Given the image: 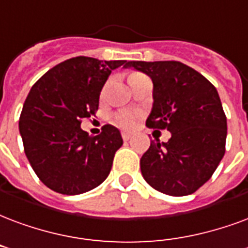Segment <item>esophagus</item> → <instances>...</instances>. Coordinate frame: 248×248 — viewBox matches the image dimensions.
Returning <instances> with one entry per match:
<instances>
[{
    "label": "esophagus",
    "instance_id": "1",
    "mask_svg": "<svg viewBox=\"0 0 248 248\" xmlns=\"http://www.w3.org/2000/svg\"><path fill=\"white\" fill-rule=\"evenodd\" d=\"M130 138H131V134H130V133H122V139H124V140H129Z\"/></svg>",
    "mask_w": 248,
    "mask_h": 248
}]
</instances>
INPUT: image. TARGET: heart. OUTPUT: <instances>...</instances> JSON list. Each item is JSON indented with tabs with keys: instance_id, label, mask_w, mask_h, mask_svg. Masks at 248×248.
Masks as SVG:
<instances>
[{
	"instance_id": "heart-1",
	"label": "heart",
	"mask_w": 248,
	"mask_h": 248,
	"mask_svg": "<svg viewBox=\"0 0 248 248\" xmlns=\"http://www.w3.org/2000/svg\"><path fill=\"white\" fill-rule=\"evenodd\" d=\"M143 75L140 73H133L130 75L129 80L135 78H140ZM137 119H138V114L133 111V110H124V111H119L118 114L114 117V124L119 127H122L124 130H131L137 124Z\"/></svg>"
}]
</instances>
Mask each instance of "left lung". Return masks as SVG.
Here are the masks:
<instances>
[{
  "label": "left lung",
  "instance_id": "left-lung-1",
  "mask_svg": "<svg viewBox=\"0 0 248 248\" xmlns=\"http://www.w3.org/2000/svg\"><path fill=\"white\" fill-rule=\"evenodd\" d=\"M154 84L146 124L167 129L168 142L151 140L140 159L144 180L170 196L194 193L212 177L225 155L227 124L217 89L180 62H129Z\"/></svg>",
  "mask_w": 248,
  "mask_h": 248
}]
</instances>
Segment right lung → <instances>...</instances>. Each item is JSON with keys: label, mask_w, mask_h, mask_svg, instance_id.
Returning a JSON list of instances; mask_svg holds the SVG:
<instances>
[{"label": "right lung", "mask_w": 248, "mask_h": 248, "mask_svg": "<svg viewBox=\"0 0 248 248\" xmlns=\"http://www.w3.org/2000/svg\"><path fill=\"white\" fill-rule=\"evenodd\" d=\"M127 63L78 56L51 68L32 85L19 133L32 170L49 189L81 194L109 176L115 151L124 144L119 130L105 124L100 135L91 137L80 124L98 109L111 71Z\"/></svg>", "instance_id": "right-lung-1"}]
</instances>
